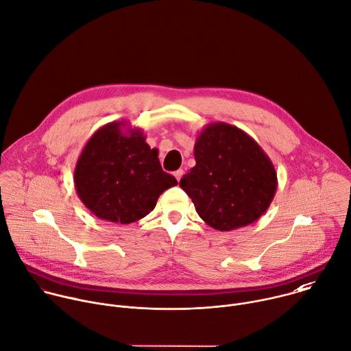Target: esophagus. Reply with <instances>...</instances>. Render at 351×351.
Segmentation results:
<instances>
[{
	"mask_svg": "<svg viewBox=\"0 0 351 351\" xmlns=\"http://www.w3.org/2000/svg\"><path fill=\"white\" fill-rule=\"evenodd\" d=\"M182 176H184V170H182V169H180V170L174 171V177L177 178V181H180V180L182 178Z\"/></svg>",
	"mask_w": 351,
	"mask_h": 351,
	"instance_id": "34e87169",
	"label": "esophagus"
}]
</instances>
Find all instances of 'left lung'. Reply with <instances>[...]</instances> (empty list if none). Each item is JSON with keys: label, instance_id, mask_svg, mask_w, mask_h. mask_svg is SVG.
<instances>
[{"label": "left lung", "instance_id": "8db88e82", "mask_svg": "<svg viewBox=\"0 0 351 351\" xmlns=\"http://www.w3.org/2000/svg\"><path fill=\"white\" fill-rule=\"evenodd\" d=\"M193 155L196 165L180 186L208 226L228 232L265 214L277 189V173L252 137L229 123H208L196 138Z\"/></svg>", "mask_w": 351, "mask_h": 351}]
</instances>
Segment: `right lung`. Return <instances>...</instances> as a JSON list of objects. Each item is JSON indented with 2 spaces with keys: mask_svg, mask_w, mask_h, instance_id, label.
Segmentation results:
<instances>
[{
  "mask_svg": "<svg viewBox=\"0 0 351 351\" xmlns=\"http://www.w3.org/2000/svg\"><path fill=\"white\" fill-rule=\"evenodd\" d=\"M126 122L101 126L84 147L74 170L81 202L97 218L132 223L148 215L159 196L178 182L162 170L158 149Z\"/></svg>",
  "mask_w": 351,
  "mask_h": 351,
  "instance_id": "obj_1",
  "label": "right lung"
}]
</instances>
